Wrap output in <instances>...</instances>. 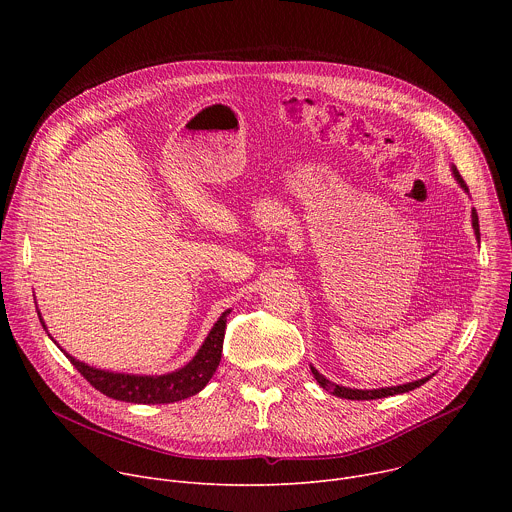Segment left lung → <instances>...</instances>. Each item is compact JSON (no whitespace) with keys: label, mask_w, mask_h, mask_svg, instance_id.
Returning <instances> with one entry per match:
<instances>
[{"label":"left lung","mask_w":512,"mask_h":512,"mask_svg":"<svg viewBox=\"0 0 512 512\" xmlns=\"http://www.w3.org/2000/svg\"><path fill=\"white\" fill-rule=\"evenodd\" d=\"M452 172H454L456 182L468 192V186H466L464 178L460 176V172L456 170V166L452 168ZM472 227H474L476 239H480V225H478V214H476V210H472ZM310 369H312L314 379L320 383V387H322L324 391H330L332 395H336V397H340V399H352V401H369V399H383V397H393V395L409 393V391L421 387L423 383H427V381L433 377V375H429V377H425V379H419V381H413V383H405V385H397V387H383V389H369V391L364 389V391H362V389H348V387L336 385V383L328 381L324 375H320L314 367H310Z\"/></svg>","instance_id":"left-lung-1"}]
</instances>
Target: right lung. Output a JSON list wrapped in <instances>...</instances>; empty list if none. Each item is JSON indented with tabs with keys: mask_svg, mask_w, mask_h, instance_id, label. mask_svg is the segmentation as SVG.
<instances>
[{
	"mask_svg": "<svg viewBox=\"0 0 512 512\" xmlns=\"http://www.w3.org/2000/svg\"><path fill=\"white\" fill-rule=\"evenodd\" d=\"M231 310L223 312V316L216 320L212 330L208 332L206 340L202 342L200 350L196 356L186 364V367L168 373V375H123V373H109L101 371L95 367H89V364L77 360L75 356H68V360L75 364V369L103 395L117 399V401H127V403H143V405H156V403H174L188 399L196 393H200L206 383L212 379L218 362H221L223 354V340H225V328H227V316ZM44 330L46 324L42 316L38 314ZM50 336V334H48ZM52 338V336H50ZM54 340V338H52Z\"/></svg>",
	"mask_w": 512,
	"mask_h": 512,
	"instance_id": "add662e5",
	"label": "right lung"
}]
</instances>
